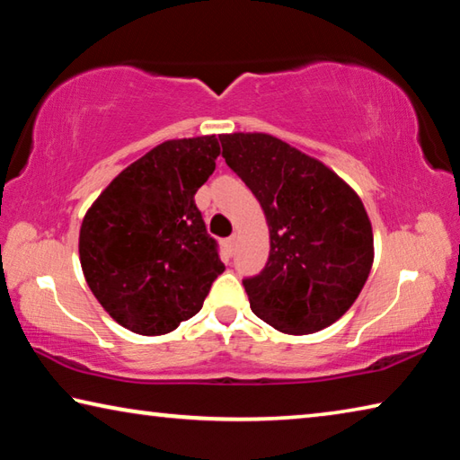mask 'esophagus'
Segmentation results:
<instances>
[{
	"label": "esophagus",
	"instance_id": "obj_1",
	"mask_svg": "<svg viewBox=\"0 0 460 460\" xmlns=\"http://www.w3.org/2000/svg\"><path fill=\"white\" fill-rule=\"evenodd\" d=\"M235 243H237V235H231L229 239H225V249H227L229 255L233 253V249H235Z\"/></svg>",
	"mask_w": 460,
	"mask_h": 460
}]
</instances>
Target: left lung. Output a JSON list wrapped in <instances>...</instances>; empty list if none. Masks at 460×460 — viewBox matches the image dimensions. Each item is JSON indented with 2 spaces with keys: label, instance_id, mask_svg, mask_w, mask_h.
Listing matches in <instances>:
<instances>
[{
  "label": "left lung",
  "instance_id": "8db88e82",
  "mask_svg": "<svg viewBox=\"0 0 460 460\" xmlns=\"http://www.w3.org/2000/svg\"><path fill=\"white\" fill-rule=\"evenodd\" d=\"M219 139L270 227L266 268L243 279L253 314L286 334L326 329L353 306L373 266L359 194L321 160L270 134Z\"/></svg>",
  "mask_w": 460,
  "mask_h": 460
}]
</instances>
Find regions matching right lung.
Here are the masks:
<instances>
[{
    "label": "right lung",
    "mask_w": 460,
    "mask_h": 460,
    "mask_svg": "<svg viewBox=\"0 0 460 460\" xmlns=\"http://www.w3.org/2000/svg\"><path fill=\"white\" fill-rule=\"evenodd\" d=\"M221 154L215 136L168 139L109 182L84 215V279L113 321L158 337L202 308L223 274L194 194Z\"/></svg>",
    "instance_id": "obj_1"
}]
</instances>
